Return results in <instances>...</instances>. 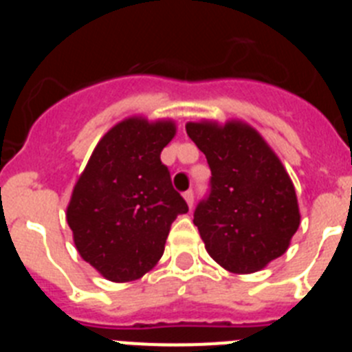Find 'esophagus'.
<instances>
[{
    "instance_id": "obj_1",
    "label": "esophagus",
    "mask_w": 352,
    "mask_h": 352,
    "mask_svg": "<svg viewBox=\"0 0 352 352\" xmlns=\"http://www.w3.org/2000/svg\"><path fill=\"white\" fill-rule=\"evenodd\" d=\"M183 197H185L186 204H188V206L192 208V204H194V192H192V190H186L185 194H183Z\"/></svg>"
}]
</instances>
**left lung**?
<instances>
[{"instance_id": "1", "label": "left lung", "mask_w": 352, "mask_h": 352, "mask_svg": "<svg viewBox=\"0 0 352 352\" xmlns=\"http://www.w3.org/2000/svg\"><path fill=\"white\" fill-rule=\"evenodd\" d=\"M185 129L211 169L210 194L194 211L208 254L227 272H259L285 254L300 227L287 170L243 121H199Z\"/></svg>"}]
</instances>
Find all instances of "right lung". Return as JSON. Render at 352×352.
Instances as JSON below:
<instances>
[{"mask_svg": "<svg viewBox=\"0 0 352 352\" xmlns=\"http://www.w3.org/2000/svg\"><path fill=\"white\" fill-rule=\"evenodd\" d=\"M174 133L170 120L120 121L93 149L74 186L67 208L74 243L107 280L148 273L164 254L170 223L188 211L160 160Z\"/></svg>", "mask_w": 352, "mask_h": 352, "instance_id": "1", "label": "right lung"}]
</instances>
